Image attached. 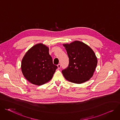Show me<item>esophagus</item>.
Instances as JSON below:
<instances>
[{
    "label": "esophagus",
    "mask_w": 120,
    "mask_h": 120,
    "mask_svg": "<svg viewBox=\"0 0 120 120\" xmlns=\"http://www.w3.org/2000/svg\"><path fill=\"white\" fill-rule=\"evenodd\" d=\"M57 67H58V69H60L61 68V64H60L57 65Z\"/></svg>",
    "instance_id": "esophagus-1"
}]
</instances>
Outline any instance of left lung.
I'll list each match as a JSON object with an SVG mask.
<instances>
[{
  "mask_svg": "<svg viewBox=\"0 0 120 120\" xmlns=\"http://www.w3.org/2000/svg\"><path fill=\"white\" fill-rule=\"evenodd\" d=\"M63 46L69 59V65L62 72L65 79L78 84L89 80L93 76L98 62L93 49L79 41L63 44Z\"/></svg>",
  "mask_w": 120,
  "mask_h": 120,
  "instance_id": "8db88e82",
  "label": "left lung"
}]
</instances>
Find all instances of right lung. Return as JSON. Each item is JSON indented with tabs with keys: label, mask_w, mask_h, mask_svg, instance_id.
Wrapping results in <instances>:
<instances>
[{
	"label": "right lung",
	"mask_w": 120,
	"mask_h": 120,
	"mask_svg": "<svg viewBox=\"0 0 120 120\" xmlns=\"http://www.w3.org/2000/svg\"><path fill=\"white\" fill-rule=\"evenodd\" d=\"M21 68L24 76L28 82L41 85L52 78L57 66L53 63L49 47L39 43L26 53L22 60Z\"/></svg>",
	"instance_id": "add662e5"
}]
</instances>
